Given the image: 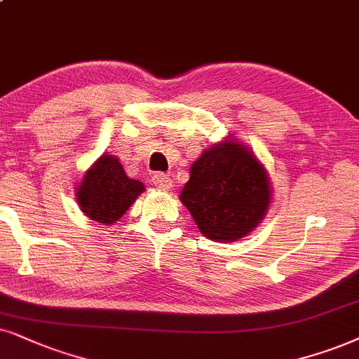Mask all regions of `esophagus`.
<instances>
[{
	"mask_svg": "<svg viewBox=\"0 0 359 359\" xmlns=\"http://www.w3.org/2000/svg\"><path fill=\"white\" fill-rule=\"evenodd\" d=\"M152 184L156 185V187L158 189V190H170L172 189V179L169 175H165V174H156L152 177Z\"/></svg>",
	"mask_w": 359,
	"mask_h": 359,
	"instance_id": "esophagus-1",
	"label": "esophagus"
}]
</instances>
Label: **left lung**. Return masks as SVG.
I'll list each match as a JSON object with an SVG mask.
<instances>
[{
  "label": "left lung",
  "mask_w": 359,
  "mask_h": 359,
  "mask_svg": "<svg viewBox=\"0 0 359 359\" xmlns=\"http://www.w3.org/2000/svg\"><path fill=\"white\" fill-rule=\"evenodd\" d=\"M270 197L266 170L233 139L203 151L180 192L198 230L215 242H235L250 233L269 210Z\"/></svg>",
  "instance_id": "8db88e82"
}]
</instances>
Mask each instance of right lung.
<instances>
[{
  "mask_svg": "<svg viewBox=\"0 0 359 359\" xmlns=\"http://www.w3.org/2000/svg\"><path fill=\"white\" fill-rule=\"evenodd\" d=\"M146 190L142 182L129 179L119 158L106 154L84 174L76 192L81 210L99 224H116Z\"/></svg>",
  "mask_w": 359,
  "mask_h": 359,
  "instance_id": "add662e5",
  "label": "right lung"
}]
</instances>
